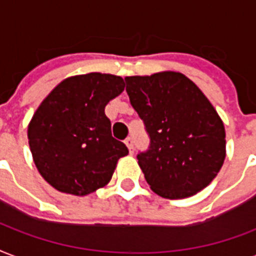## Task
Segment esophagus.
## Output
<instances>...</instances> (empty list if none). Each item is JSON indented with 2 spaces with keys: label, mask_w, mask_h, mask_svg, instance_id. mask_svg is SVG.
Listing matches in <instances>:
<instances>
[{
  "label": "esophagus",
  "mask_w": 256,
  "mask_h": 256,
  "mask_svg": "<svg viewBox=\"0 0 256 256\" xmlns=\"http://www.w3.org/2000/svg\"><path fill=\"white\" fill-rule=\"evenodd\" d=\"M124 144H126V146L128 148V152L133 153L134 152V145H133V138L128 137L124 140Z\"/></svg>",
  "instance_id": "obj_1"
}]
</instances>
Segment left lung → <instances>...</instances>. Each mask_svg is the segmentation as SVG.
<instances>
[{"mask_svg": "<svg viewBox=\"0 0 256 256\" xmlns=\"http://www.w3.org/2000/svg\"><path fill=\"white\" fill-rule=\"evenodd\" d=\"M150 146L137 156L157 196L182 200L209 186L224 164L225 128L213 104L179 72L124 77Z\"/></svg>", "mask_w": 256, "mask_h": 256, "instance_id": "1", "label": "left lung"}]
</instances>
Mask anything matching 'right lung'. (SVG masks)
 <instances>
[{"label": "right lung", "instance_id": "1", "mask_svg": "<svg viewBox=\"0 0 256 256\" xmlns=\"http://www.w3.org/2000/svg\"><path fill=\"white\" fill-rule=\"evenodd\" d=\"M123 90L119 76H72L38 107L28 144L38 171L56 190L84 196L108 184L128 149L112 137L104 108Z\"/></svg>", "mask_w": 256, "mask_h": 256}]
</instances>
